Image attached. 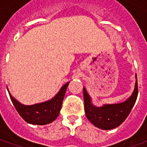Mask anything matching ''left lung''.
I'll return each instance as SVG.
<instances>
[{
	"instance_id": "left-lung-1",
	"label": "left lung",
	"mask_w": 147,
	"mask_h": 147,
	"mask_svg": "<svg viewBox=\"0 0 147 147\" xmlns=\"http://www.w3.org/2000/svg\"><path fill=\"white\" fill-rule=\"evenodd\" d=\"M137 78V76H136ZM138 82L136 80L134 92L126 102L120 104L105 105L98 108L91 104L89 94L83 89L84 109L87 119L94 125L103 130H109L120 126L132 109L138 96Z\"/></svg>"
}]
</instances>
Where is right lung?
Segmentation results:
<instances>
[{
    "label": "right lung",
    "instance_id": "add662e5",
    "mask_svg": "<svg viewBox=\"0 0 147 147\" xmlns=\"http://www.w3.org/2000/svg\"><path fill=\"white\" fill-rule=\"evenodd\" d=\"M68 83L69 82L64 84L52 100L33 105H22L10 94L9 96L16 109L25 121L32 124L42 125L51 123L58 117Z\"/></svg>",
    "mask_w": 147,
    "mask_h": 147
}]
</instances>
